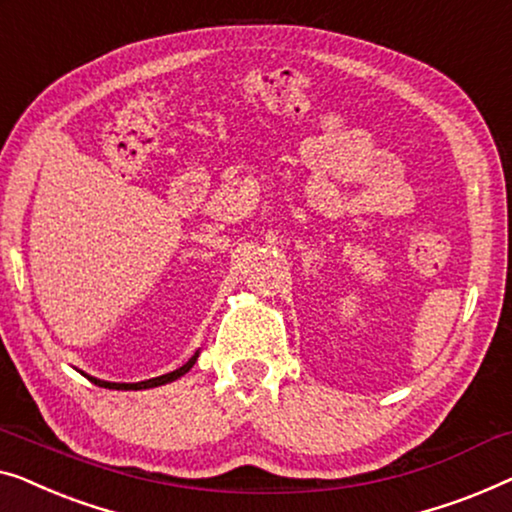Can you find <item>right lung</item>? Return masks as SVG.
Here are the masks:
<instances>
[{"instance_id":"right-lung-1","label":"right lung","mask_w":512,"mask_h":512,"mask_svg":"<svg viewBox=\"0 0 512 512\" xmlns=\"http://www.w3.org/2000/svg\"><path fill=\"white\" fill-rule=\"evenodd\" d=\"M199 355V352H197ZM197 355H194L190 362H187L185 366H181V369H176V371H171V373H167V376H157V378H150V380H143V383H134V385H125V383H106V380H97V378H92V376H88L90 380H95V385H106L111 390V387H134V390H148V387H160V385H167V383H174V380H178L181 376H185L187 371L192 369L194 366V362H197Z\"/></svg>"}]
</instances>
